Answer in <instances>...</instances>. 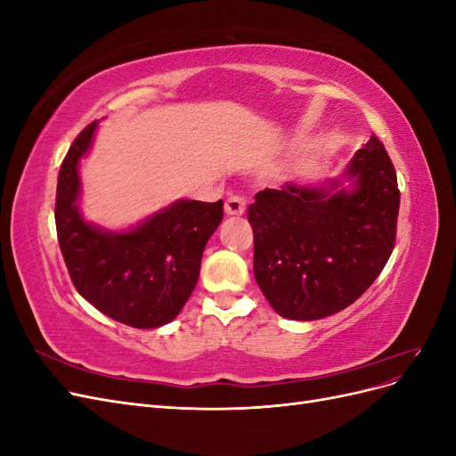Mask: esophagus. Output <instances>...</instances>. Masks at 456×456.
I'll list each match as a JSON object with an SVG mask.
<instances>
[{
	"instance_id": "esophagus-1",
	"label": "esophagus",
	"mask_w": 456,
	"mask_h": 456,
	"mask_svg": "<svg viewBox=\"0 0 456 456\" xmlns=\"http://www.w3.org/2000/svg\"><path fill=\"white\" fill-rule=\"evenodd\" d=\"M245 198H241V196H230L228 200H226V203H224V213L228 215V216H241L243 213H245Z\"/></svg>"
}]
</instances>
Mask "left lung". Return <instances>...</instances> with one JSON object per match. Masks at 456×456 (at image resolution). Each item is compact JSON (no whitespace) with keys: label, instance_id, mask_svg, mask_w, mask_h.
Listing matches in <instances>:
<instances>
[{"label":"left lung","instance_id":"obj_1","mask_svg":"<svg viewBox=\"0 0 456 456\" xmlns=\"http://www.w3.org/2000/svg\"><path fill=\"white\" fill-rule=\"evenodd\" d=\"M325 186L287 183L262 190L247 209L255 280L283 317L314 322L360 298L388 262L395 243L399 190L384 144L357 150Z\"/></svg>","mask_w":456,"mask_h":456}]
</instances>
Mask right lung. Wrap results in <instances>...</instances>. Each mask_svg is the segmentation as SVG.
Wrapping results in <instances>:
<instances>
[{
	"label": "right lung",
	"instance_id": "add662e5",
	"mask_svg": "<svg viewBox=\"0 0 456 456\" xmlns=\"http://www.w3.org/2000/svg\"><path fill=\"white\" fill-rule=\"evenodd\" d=\"M96 126L79 133L61 165L54 205L61 251L77 293L96 310L129 327L156 329L173 322L194 291L224 203L178 200L119 232L87 223L79 211V161Z\"/></svg>",
	"mask_w": 456,
	"mask_h": 456
}]
</instances>
